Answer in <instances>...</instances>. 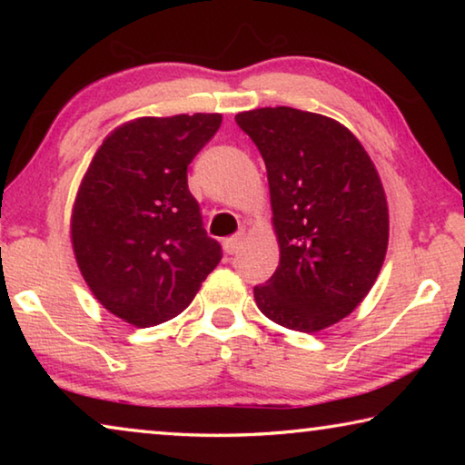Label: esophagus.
Returning a JSON list of instances; mask_svg holds the SVG:
<instances>
[{"label": "esophagus", "instance_id": "34e87169", "mask_svg": "<svg viewBox=\"0 0 465 465\" xmlns=\"http://www.w3.org/2000/svg\"><path fill=\"white\" fill-rule=\"evenodd\" d=\"M242 242H243V233H242V232H240V233H235V235H232V238H227V240L223 242V250H225V254H235V252L240 250Z\"/></svg>", "mask_w": 465, "mask_h": 465}]
</instances>
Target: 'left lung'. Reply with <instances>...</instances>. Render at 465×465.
I'll use <instances>...</instances> for the list:
<instances>
[{
  "label": "left lung",
  "instance_id": "1",
  "mask_svg": "<svg viewBox=\"0 0 465 465\" xmlns=\"http://www.w3.org/2000/svg\"><path fill=\"white\" fill-rule=\"evenodd\" d=\"M269 178L281 261L254 287L274 324L318 332L363 302L390 238L388 201L371 157L352 133L324 114L289 106L235 114Z\"/></svg>",
  "mask_w": 465,
  "mask_h": 465
}]
</instances>
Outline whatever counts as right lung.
<instances>
[{
  "mask_svg": "<svg viewBox=\"0 0 465 465\" xmlns=\"http://www.w3.org/2000/svg\"><path fill=\"white\" fill-rule=\"evenodd\" d=\"M222 114L141 116L94 153L72 211V246L94 297L147 328L188 308L222 261L203 227L186 170Z\"/></svg>",
  "mask_w": 465,
  "mask_h": 465,
  "instance_id": "obj_1",
  "label": "right lung"
}]
</instances>
